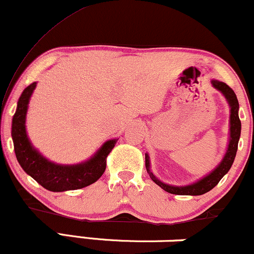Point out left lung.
Here are the masks:
<instances>
[{
  "mask_svg": "<svg viewBox=\"0 0 254 254\" xmlns=\"http://www.w3.org/2000/svg\"><path fill=\"white\" fill-rule=\"evenodd\" d=\"M211 84L214 88L220 90L221 93L224 95V98L228 101L229 107H230V121H229V143L228 148H227L226 154H224L222 161L216 166L214 171L210 172L208 176L202 178L198 182L190 184V185L185 186H174V185H168L160 182L157 178L154 176L153 172L150 171V164H149V155L145 154V168L147 172L149 173V177L151 178L154 183L156 185H159L162 190L170 192L173 194H180V196H199V194H204L206 192H209L211 189H214L217 185L222 178L228 173V171L232 167L233 162H234L235 155H237L238 150V143L239 138H240L241 133V122L239 118V101L237 95H235L234 90H233L228 84L221 81L212 80Z\"/></svg>",
  "mask_w": 254,
  "mask_h": 254,
  "instance_id": "obj_1",
  "label": "left lung"
}]
</instances>
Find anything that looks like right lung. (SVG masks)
<instances>
[{
    "label": "right lung",
    "mask_w": 254,
    "mask_h": 254,
    "mask_svg": "<svg viewBox=\"0 0 254 254\" xmlns=\"http://www.w3.org/2000/svg\"><path fill=\"white\" fill-rule=\"evenodd\" d=\"M37 82L26 87L17 101V107L11 122V138L20 166L28 176L46 190L63 192L78 190L95 183L106 168L107 155L113 149L117 139H110L89 160L77 165H58L49 161L38 151L28 139L26 132V115L32 93Z\"/></svg>",
    "instance_id": "add662e5"
}]
</instances>
